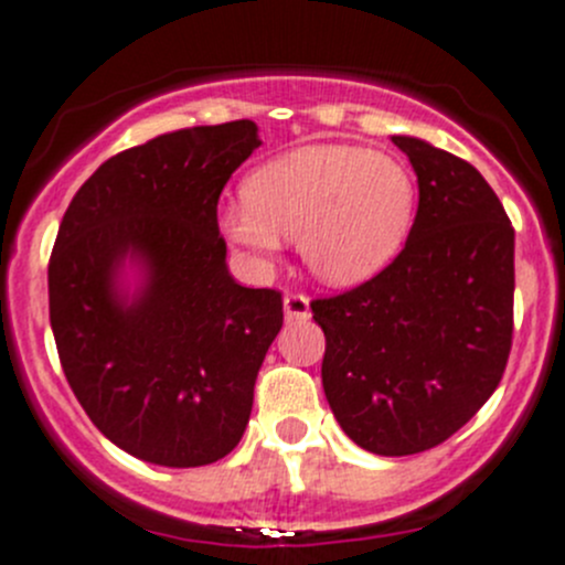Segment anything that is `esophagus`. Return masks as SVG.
<instances>
[{
	"label": "esophagus",
	"mask_w": 565,
	"mask_h": 565,
	"mask_svg": "<svg viewBox=\"0 0 565 565\" xmlns=\"http://www.w3.org/2000/svg\"><path fill=\"white\" fill-rule=\"evenodd\" d=\"M284 315H287V319H309V298L300 292H287L284 295Z\"/></svg>",
	"instance_id": "34e87169"
}]
</instances>
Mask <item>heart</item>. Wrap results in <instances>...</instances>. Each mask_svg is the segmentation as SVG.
Wrapping results in <instances>:
<instances>
[{"instance_id":"1","label":"heart","mask_w":565,"mask_h":565,"mask_svg":"<svg viewBox=\"0 0 565 565\" xmlns=\"http://www.w3.org/2000/svg\"><path fill=\"white\" fill-rule=\"evenodd\" d=\"M243 202L218 210V230L254 265H270L281 237H298L317 278L350 287L377 276L404 246L418 185L391 152L315 145L254 169Z\"/></svg>"}]
</instances>
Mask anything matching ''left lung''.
Listing matches in <instances>:
<instances>
[{
	"mask_svg": "<svg viewBox=\"0 0 565 565\" xmlns=\"http://www.w3.org/2000/svg\"><path fill=\"white\" fill-rule=\"evenodd\" d=\"M418 174V213L396 259L311 300L322 388L352 443L380 457L429 451L500 385L514 335V226L472 163L393 136Z\"/></svg>",
	"mask_w": 565,
	"mask_h": 565,
	"instance_id": "8db88e82",
	"label": "left lung"
}]
</instances>
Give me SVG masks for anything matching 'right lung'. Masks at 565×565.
Returning <instances> with one entry per match:
<instances>
[{"instance_id":"obj_1","label":"right lung","mask_w":565,"mask_h":565,"mask_svg":"<svg viewBox=\"0 0 565 565\" xmlns=\"http://www.w3.org/2000/svg\"><path fill=\"white\" fill-rule=\"evenodd\" d=\"M250 119L163 134L100 163L65 210L49 259L62 372L95 426L163 467L224 459L241 443L281 292L226 270L218 199L259 147ZM130 255L134 299L116 287Z\"/></svg>"}]
</instances>
